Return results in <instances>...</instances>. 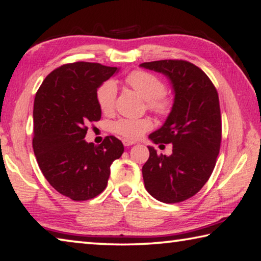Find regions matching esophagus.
Segmentation results:
<instances>
[{
	"instance_id": "1",
	"label": "esophagus",
	"mask_w": 261,
	"mask_h": 261,
	"mask_svg": "<svg viewBox=\"0 0 261 261\" xmlns=\"http://www.w3.org/2000/svg\"><path fill=\"white\" fill-rule=\"evenodd\" d=\"M122 143H124L125 146H132V145H134V144L136 143V142L130 141V140H127V139H124V140H122Z\"/></svg>"
}]
</instances>
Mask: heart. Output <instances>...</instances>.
<instances>
[{"label":"heart","instance_id":"obj_1","mask_svg":"<svg viewBox=\"0 0 261 261\" xmlns=\"http://www.w3.org/2000/svg\"><path fill=\"white\" fill-rule=\"evenodd\" d=\"M126 83L137 94L146 100L147 108L158 115H167L171 108V100L164 94L165 84L153 73L135 70L126 77ZM117 84L114 81H107L99 87L96 100L102 111L110 112L115 107ZM152 121L147 118H120L112 124V130L129 140H137L150 130Z\"/></svg>","mask_w":261,"mask_h":261}]
</instances>
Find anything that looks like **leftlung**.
I'll use <instances>...</instances> for the list:
<instances>
[{"instance_id":"left-lung-1","label":"left lung","mask_w":261,"mask_h":261,"mask_svg":"<svg viewBox=\"0 0 261 261\" xmlns=\"http://www.w3.org/2000/svg\"><path fill=\"white\" fill-rule=\"evenodd\" d=\"M140 67L166 76L174 94L164 125L149 135L154 144H173V153L159 155L147 146L144 186L161 202H180L198 193L215 168L222 141L218 93L209 77L188 61L160 60Z\"/></svg>"}]
</instances>
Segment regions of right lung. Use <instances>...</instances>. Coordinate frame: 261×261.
Returning <instances> with one entry per match:
<instances>
[{
  "label": "right lung",
  "instance_id": "1",
  "mask_svg": "<svg viewBox=\"0 0 261 261\" xmlns=\"http://www.w3.org/2000/svg\"><path fill=\"white\" fill-rule=\"evenodd\" d=\"M120 68L75 62L48 75L34 101L33 149L46 180L73 201L90 200L106 189L110 166L124 145L107 136L100 145L85 141L88 122L101 119L99 87Z\"/></svg>",
  "mask_w": 261,
  "mask_h": 261
}]
</instances>
